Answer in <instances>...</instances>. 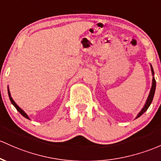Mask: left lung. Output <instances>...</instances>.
Listing matches in <instances>:
<instances>
[{
	"mask_svg": "<svg viewBox=\"0 0 161 161\" xmlns=\"http://www.w3.org/2000/svg\"><path fill=\"white\" fill-rule=\"evenodd\" d=\"M151 72H152V75H153L152 86H151V91H150L149 95H148V97H147V99L146 102H145V105H144V106L143 107V108L141 109V112H139L138 114H137V117H136V118L140 117V116L142 115V114H144V113L147 110V108H149L150 105H151V102H152L153 98V95H154L155 89H156V80H155L154 76H153V75H154V72H153V67H152V66H151Z\"/></svg>",
	"mask_w": 161,
	"mask_h": 161,
	"instance_id": "8db88e82",
	"label": "left lung"
}]
</instances>
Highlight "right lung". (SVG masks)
<instances>
[{
  "label": "right lung",
  "instance_id": "1",
  "mask_svg": "<svg viewBox=\"0 0 161 161\" xmlns=\"http://www.w3.org/2000/svg\"><path fill=\"white\" fill-rule=\"evenodd\" d=\"M8 95H9V98H10V102H11V103L13 104V105H14V107L16 108V109H17V110L18 111V112H20V114H22L23 116H24V117H25L26 118H27V119H30V118L28 117V115H27V114H26V113L24 112V111H23L22 109H21L19 107L18 105H17V104H16V102H14V101L13 100V98H12L11 95H10V90H9V87H8Z\"/></svg>",
  "mask_w": 161,
  "mask_h": 161
}]
</instances>
